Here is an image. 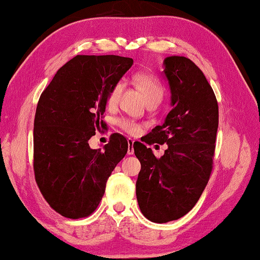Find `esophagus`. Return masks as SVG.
Returning a JSON list of instances; mask_svg holds the SVG:
<instances>
[{
  "mask_svg": "<svg viewBox=\"0 0 260 260\" xmlns=\"http://www.w3.org/2000/svg\"><path fill=\"white\" fill-rule=\"evenodd\" d=\"M134 143H135L134 139H131V138L128 139V155H134V153H135Z\"/></svg>",
  "mask_w": 260,
  "mask_h": 260,
  "instance_id": "obj_1",
  "label": "esophagus"
}]
</instances>
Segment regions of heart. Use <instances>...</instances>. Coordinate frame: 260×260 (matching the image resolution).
<instances>
[{
  "label": "heart",
  "instance_id": "1",
  "mask_svg": "<svg viewBox=\"0 0 260 260\" xmlns=\"http://www.w3.org/2000/svg\"><path fill=\"white\" fill-rule=\"evenodd\" d=\"M137 84L143 90L146 100L148 103L155 102L159 103L164 97V87L161 85V82L153 75H148V73H140L136 77ZM123 82L119 81L111 88V90L107 95V104L109 105H115L120 100L121 92L123 90ZM117 124H119L122 130L128 132L130 135H136L138 134L140 130V124L137 123L134 120L129 119H121L117 121Z\"/></svg>",
  "mask_w": 260,
  "mask_h": 260
}]
</instances>
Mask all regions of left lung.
Wrapping results in <instances>:
<instances>
[{
	"label": "left lung",
	"mask_w": 260,
	"mask_h": 260,
	"mask_svg": "<svg viewBox=\"0 0 260 260\" xmlns=\"http://www.w3.org/2000/svg\"><path fill=\"white\" fill-rule=\"evenodd\" d=\"M172 110L141 141L168 145L160 158L134 144L141 170L136 183L139 208L155 223L184 216L202 196L213 170L218 128L216 97L203 71L184 56L164 60Z\"/></svg>",
	"instance_id": "1"
}]
</instances>
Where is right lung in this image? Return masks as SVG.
I'll return each mask as SVG.
<instances>
[{
	"label": "right lung",
	"mask_w": 260,
	"mask_h": 260,
	"mask_svg": "<svg viewBox=\"0 0 260 260\" xmlns=\"http://www.w3.org/2000/svg\"><path fill=\"white\" fill-rule=\"evenodd\" d=\"M134 64L130 57L77 55L57 70L39 97L34 121V172L48 205L68 218L87 217L128 151L122 135L104 150L88 144L103 121L107 95Z\"/></svg>",
	"instance_id": "1"
}]
</instances>
